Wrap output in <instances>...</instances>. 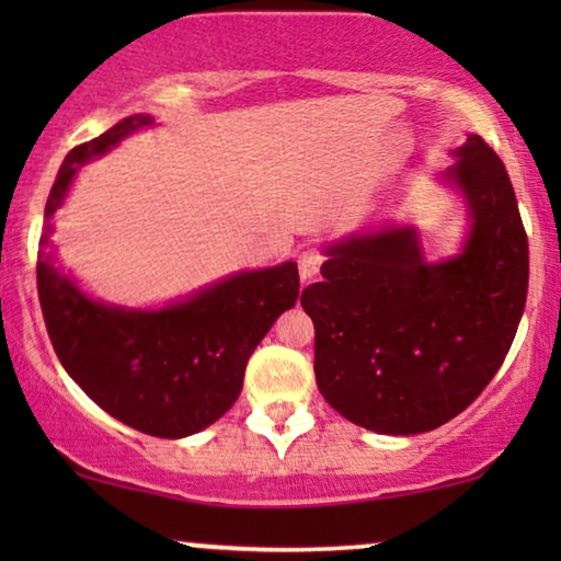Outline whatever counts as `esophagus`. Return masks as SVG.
<instances>
[{"label":"esophagus","instance_id":"obj_1","mask_svg":"<svg viewBox=\"0 0 561 561\" xmlns=\"http://www.w3.org/2000/svg\"><path fill=\"white\" fill-rule=\"evenodd\" d=\"M324 263V255H321L319 250H304L301 255H298V273H301V280H313L319 275V267Z\"/></svg>","mask_w":561,"mask_h":561}]
</instances>
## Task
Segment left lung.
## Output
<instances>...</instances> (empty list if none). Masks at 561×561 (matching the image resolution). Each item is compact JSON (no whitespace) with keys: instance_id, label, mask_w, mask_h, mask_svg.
<instances>
[{"instance_id":"1","label":"left lung","mask_w":561,"mask_h":561,"mask_svg":"<svg viewBox=\"0 0 561 561\" xmlns=\"http://www.w3.org/2000/svg\"><path fill=\"white\" fill-rule=\"evenodd\" d=\"M451 156L442 179L470 217L459 255L428 263L416 227H382L329 244L324 280L301 294L321 396L378 434H424L462 413L524 317L528 240L508 171L480 135Z\"/></svg>"}]
</instances>
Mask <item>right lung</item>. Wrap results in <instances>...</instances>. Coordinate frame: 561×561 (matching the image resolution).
Masks as SVG:
<instances>
[{
	"instance_id": "1",
	"label": "right lung",
	"mask_w": 561,
	"mask_h": 561,
	"mask_svg": "<svg viewBox=\"0 0 561 561\" xmlns=\"http://www.w3.org/2000/svg\"><path fill=\"white\" fill-rule=\"evenodd\" d=\"M133 114L68 152L45 204L37 250V296L53 350L79 388L122 424L181 439L232 409L244 367L260 340L298 298V267L244 271L163 309H125L94 301L60 273L53 257V219L83 163L152 125Z\"/></svg>"
}]
</instances>
